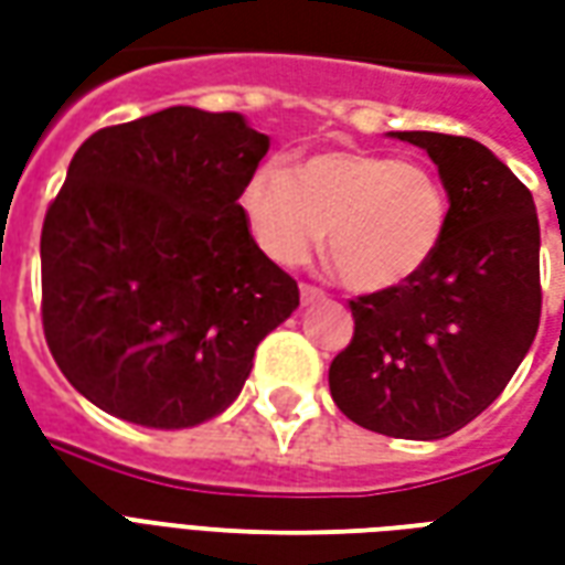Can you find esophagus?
Masks as SVG:
<instances>
[{
  "label": "esophagus",
  "instance_id": "34e87169",
  "mask_svg": "<svg viewBox=\"0 0 565 565\" xmlns=\"http://www.w3.org/2000/svg\"><path fill=\"white\" fill-rule=\"evenodd\" d=\"M299 296H302V306H315V302H323V299H327V296L320 294L318 287H308V284L299 287Z\"/></svg>",
  "mask_w": 565,
  "mask_h": 565
}]
</instances>
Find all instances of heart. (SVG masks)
Wrapping results in <instances>:
<instances>
[{
  "label": "heart",
  "mask_w": 565,
  "mask_h": 565,
  "mask_svg": "<svg viewBox=\"0 0 565 565\" xmlns=\"http://www.w3.org/2000/svg\"><path fill=\"white\" fill-rule=\"evenodd\" d=\"M242 217L284 269L306 266L320 238L348 290L384 294L429 266L448 233V190L420 162L372 150H320L290 174L259 166L242 186Z\"/></svg>",
  "instance_id": "heart-1"
}]
</instances>
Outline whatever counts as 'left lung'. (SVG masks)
Returning <instances> with one entry per match:
<instances>
[{
    "label": "left lung",
    "mask_w": 565,
    "mask_h": 565,
    "mask_svg": "<svg viewBox=\"0 0 565 565\" xmlns=\"http://www.w3.org/2000/svg\"><path fill=\"white\" fill-rule=\"evenodd\" d=\"M436 162L450 221L420 275L351 302L354 339L330 366V393L354 424L433 441L505 391L539 330L533 193L481 141L391 132Z\"/></svg>",
    "instance_id": "obj_1"
}]
</instances>
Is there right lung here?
I'll use <instances>...</instances> for the list:
<instances>
[{
    "mask_svg": "<svg viewBox=\"0 0 565 565\" xmlns=\"http://www.w3.org/2000/svg\"><path fill=\"white\" fill-rule=\"evenodd\" d=\"M269 136L174 105L93 132L42 226V323L68 384L150 429L235 403L299 287L247 233L242 186Z\"/></svg>",
    "mask_w": 565,
    "mask_h": 565,
    "instance_id": "add662e5",
    "label": "right lung"
}]
</instances>
